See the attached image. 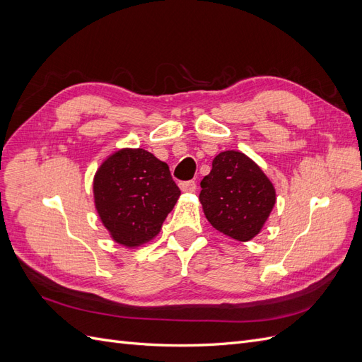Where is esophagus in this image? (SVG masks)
Returning a JSON list of instances; mask_svg holds the SVG:
<instances>
[{
    "label": "esophagus",
    "instance_id": "34e87169",
    "mask_svg": "<svg viewBox=\"0 0 362 362\" xmlns=\"http://www.w3.org/2000/svg\"><path fill=\"white\" fill-rule=\"evenodd\" d=\"M180 189L182 192L193 193V192H196V182L194 181H182V182H180Z\"/></svg>",
    "mask_w": 362,
    "mask_h": 362
}]
</instances>
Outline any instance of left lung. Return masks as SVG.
<instances>
[{"label":"left lung","mask_w":362,"mask_h":362,"mask_svg":"<svg viewBox=\"0 0 362 362\" xmlns=\"http://www.w3.org/2000/svg\"><path fill=\"white\" fill-rule=\"evenodd\" d=\"M201 187L199 201L208 222L238 242L261 231L276 202L275 187L264 172L238 151L221 152Z\"/></svg>","instance_id":"left-lung-1"}]
</instances>
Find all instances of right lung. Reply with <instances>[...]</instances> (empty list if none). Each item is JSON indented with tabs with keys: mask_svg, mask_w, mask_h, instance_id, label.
<instances>
[{
	"mask_svg": "<svg viewBox=\"0 0 362 362\" xmlns=\"http://www.w3.org/2000/svg\"><path fill=\"white\" fill-rule=\"evenodd\" d=\"M98 214L113 240L136 247L154 238L181 190L169 166L145 149H120L93 180Z\"/></svg>",
	"mask_w": 362,
	"mask_h": 362,
	"instance_id": "obj_1",
	"label": "right lung"
}]
</instances>
